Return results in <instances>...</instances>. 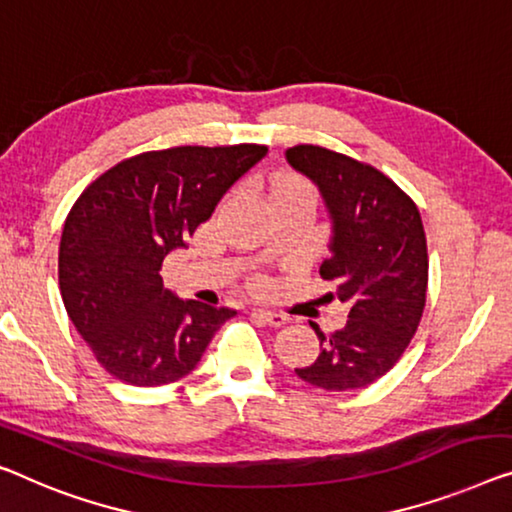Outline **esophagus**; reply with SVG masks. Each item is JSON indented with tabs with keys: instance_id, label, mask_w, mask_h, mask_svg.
I'll return each instance as SVG.
<instances>
[{
	"instance_id": "obj_1",
	"label": "esophagus",
	"mask_w": 512,
	"mask_h": 512,
	"mask_svg": "<svg viewBox=\"0 0 512 512\" xmlns=\"http://www.w3.org/2000/svg\"><path fill=\"white\" fill-rule=\"evenodd\" d=\"M255 315L259 319H264L266 324L269 326H282L287 324V315H282V312H276V310H266V308H253Z\"/></svg>"
}]
</instances>
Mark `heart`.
I'll use <instances>...</instances> for the list:
<instances>
[{
	"mask_svg": "<svg viewBox=\"0 0 512 512\" xmlns=\"http://www.w3.org/2000/svg\"><path fill=\"white\" fill-rule=\"evenodd\" d=\"M282 190H308L303 186V183H299V181H282V183H278L276 188L271 190V195L273 193H282Z\"/></svg>",
	"mask_w": 512,
	"mask_h": 512,
	"instance_id": "b5f03b06",
	"label": "heart"
}]
</instances>
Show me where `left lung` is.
Here are the masks:
<instances>
[{
    "label": "left lung",
    "instance_id": "left-lung-1",
    "mask_svg": "<svg viewBox=\"0 0 512 512\" xmlns=\"http://www.w3.org/2000/svg\"><path fill=\"white\" fill-rule=\"evenodd\" d=\"M287 163L315 183L331 223L329 257L319 266L349 305L347 324L324 335L319 356L296 377L324 391H354L400 361L423 317L427 246L421 213L379 170L335 151L299 144Z\"/></svg>",
    "mask_w": 512,
    "mask_h": 512
}]
</instances>
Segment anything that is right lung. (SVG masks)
Instances as JSON below:
<instances>
[{
	"label": "right lung",
	"instance_id": "add662e5",
	"mask_svg": "<svg viewBox=\"0 0 512 512\" xmlns=\"http://www.w3.org/2000/svg\"><path fill=\"white\" fill-rule=\"evenodd\" d=\"M259 144L174 147L133 156L101 174L68 213L59 243V289L96 361L126 384H172L200 363L236 315L163 287L160 266L211 218L250 167Z\"/></svg>",
	"mask_w": 512,
	"mask_h": 512
}]
</instances>
